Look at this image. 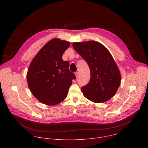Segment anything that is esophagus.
<instances>
[{"instance_id":"34e87169","label":"esophagus","mask_w":148,"mask_h":148,"mask_svg":"<svg viewBox=\"0 0 148 148\" xmlns=\"http://www.w3.org/2000/svg\"><path fill=\"white\" fill-rule=\"evenodd\" d=\"M74 74H75V77L77 78L78 77V75H79V73H78V72H75V73H74Z\"/></svg>"}]
</instances>
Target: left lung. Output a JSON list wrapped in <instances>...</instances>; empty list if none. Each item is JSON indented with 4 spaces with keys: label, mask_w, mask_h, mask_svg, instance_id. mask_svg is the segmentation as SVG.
<instances>
[{
    "label": "left lung",
    "mask_w": 148,
    "mask_h": 148,
    "mask_svg": "<svg viewBox=\"0 0 148 148\" xmlns=\"http://www.w3.org/2000/svg\"><path fill=\"white\" fill-rule=\"evenodd\" d=\"M74 50L88 64L91 78L81 88L84 96L95 103L110 99L116 92L121 81V73L108 50L96 41L75 42Z\"/></svg>",
    "instance_id": "obj_1"
}]
</instances>
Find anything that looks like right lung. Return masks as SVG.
Wrapping results in <instances>:
<instances>
[{
    "instance_id": "right-lung-1",
    "label": "right lung",
    "mask_w": 148,
    "mask_h": 148,
    "mask_svg": "<svg viewBox=\"0 0 148 148\" xmlns=\"http://www.w3.org/2000/svg\"><path fill=\"white\" fill-rule=\"evenodd\" d=\"M67 41L55 38L42 47L32 60L27 73L29 88L34 97L47 105H56L67 96L75 75L62 56L70 47Z\"/></svg>"
}]
</instances>
